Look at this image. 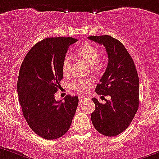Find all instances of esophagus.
Instances as JSON below:
<instances>
[{"instance_id":"obj_1","label":"esophagus","mask_w":159,"mask_h":159,"mask_svg":"<svg viewBox=\"0 0 159 159\" xmlns=\"http://www.w3.org/2000/svg\"><path fill=\"white\" fill-rule=\"evenodd\" d=\"M86 99V97H84V96H79V102H82V101H84Z\"/></svg>"}]
</instances>
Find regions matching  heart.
<instances>
[{"label":"heart","mask_w":159,"mask_h":159,"mask_svg":"<svg viewBox=\"0 0 159 159\" xmlns=\"http://www.w3.org/2000/svg\"><path fill=\"white\" fill-rule=\"evenodd\" d=\"M77 54L80 57L85 59L89 65H91L93 69H101L104 66V60L99 57V50L96 48L95 46L91 43H85L81 48L77 50ZM71 60L69 56H66L62 60V70L63 74H66L70 70ZM92 84V81L89 79H81L77 78L73 81L71 86L74 89L84 92L87 89L89 86Z\"/></svg>","instance_id":"heart-1"}]
</instances>
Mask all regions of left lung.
<instances>
[{"label": "left lung", "instance_id": "1", "mask_svg": "<svg viewBox=\"0 0 159 159\" xmlns=\"http://www.w3.org/2000/svg\"><path fill=\"white\" fill-rule=\"evenodd\" d=\"M104 45L108 61L105 72L96 87L99 95L109 96L101 104L93 98L95 110L91 114L93 125L106 136H116L128 128L139 104V81L134 61L124 46L110 35L89 36Z\"/></svg>", "mask_w": 159, "mask_h": 159}]
</instances>
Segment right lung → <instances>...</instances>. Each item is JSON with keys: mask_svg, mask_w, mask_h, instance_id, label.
Masks as SVG:
<instances>
[{"mask_svg": "<svg viewBox=\"0 0 159 159\" xmlns=\"http://www.w3.org/2000/svg\"><path fill=\"white\" fill-rule=\"evenodd\" d=\"M77 41L72 37L45 39L31 48L21 64L17 93L23 115L31 130L45 139L65 135L78 107L77 96L67 95L63 102L55 99L63 77L62 60Z\"/></svg>", "mask_w": 159, "mask_h": 159, "instance_id": "right-lung-1", "label": "right lung"}]
</instances>
